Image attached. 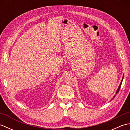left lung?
<instances>
[{
	"label": "left lung",
	"instance_id": "left-lung-1",
	"mask_svg": "<svg viewBox=\"0 0 130 130\" xmlns=\"http://www.w3.org/2000/svg\"><path fill=\"white\" fill-rule=\"evenodd\" d=\"M123 76H123V78H122V80H121V83H120V85H119V87H118V89H117V92H116V94H117L118 93V92H119V90H120V88H121V84H122V80H123ZM115 95L113 96V98L115 97Z\"/></svg>",
	"mask_w": 130,
	"mask_h": 130
}]
</instances>
